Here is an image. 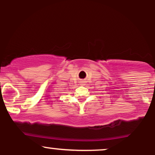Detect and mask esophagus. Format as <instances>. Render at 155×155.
Wrapping results in <instances>:
<instances>
[{"instance_id": "obj_1", "label": "esophagus", "mask_w": 155, "mask_h": 155, "mask_svg": "<svg viewBox=\"0 0 155 155\" xmlns=\"http://www.w3.org/2000/svg\"><path fill=\"white\" fill-rule=\"evenodd\" d=\"M80 83H81V84H84V81H81V82H80Z\"/></svg>"}]
</instances>
